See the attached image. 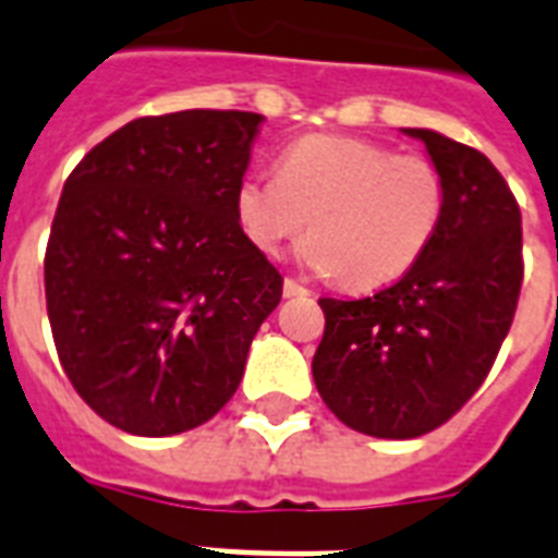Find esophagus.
I'll list each match as a JSON object with an SVG mask.
<instances>
[{
    "instance_id": "1",
    "label": "esophagus",
    "mask_w": 558,
    "mask_h": 558,
    "mask_svg": "<svg viewBox=\"0 0 558 558\" xmlns=\"http://www.w3.org/2000/svg\"><path fill=\"white\" fill-rule=\"evenodd\" d=\"M283 295H287V298H304V295H310V289H306L304 283H298L295 278H287V280H283Z\"/></svg>"
}]
</instances>
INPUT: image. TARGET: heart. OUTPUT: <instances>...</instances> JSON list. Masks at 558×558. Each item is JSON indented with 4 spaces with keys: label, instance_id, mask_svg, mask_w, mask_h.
<instances>
[{
    "label": "heart",
    "instance_id": "obj_1",
    "mask_svg": "<svg viewBox=\"0 0 558 558\" xmlns=\"http://www.w3.org/2000/svg\"><path fill=\"white\" fill-rule=\"evenodd\" d=\"M245 240L266 254L313 228L301 260L376 289L414 266L446 217V177L425 156L353 135H304L280 153L278 177L248 173L234 191Z\"/></svg>",
    "mask_w": 558,
    "mask_h": 558
}]
</instances>
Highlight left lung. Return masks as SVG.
<instances>
[{
    "label": "left lung",
    "mask_w": 558,
    "mask_h": 558,
    "mask_svg": "<svg viewBox=\"0 0 558 558\" xmlns=\"http://www.w3.org/2000/svg\"><path fill=\"white\" fill-rule=\"evenodd\" d=\"M446 177V217L428 252L367 298H318L313 376L341 423L381 440L449 423L493 371L519 306L521 210L484 153L405 130Z\"/></svg>",
    "instance_id": "obj_1"
}]
</instances>
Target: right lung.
<instances>
[{
	"label": "right lung",
	"mask_w": 558,
	"mask_h": 558,
	"mask_svg": "<svg viewBox=\"0 0 558 558\" xmlns=\"http://www.w3.org/2000/svg\"><path fill=\"white\" fill-rule=\"evenodd\" d=\"M260 121L236 109L135 118L65 179L46 245L48 322L74 390L121 432L208 423L280 304V271L234 214Z\"/></svg>",
	"instance_id": "add662e5"
}]
</instances>
